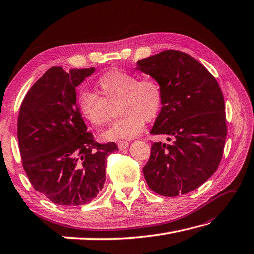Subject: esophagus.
Instances as JSON below:
<instances>
[{"label":"esophagus","instance_id":"obj_1","mask_svg":"<svg viewBox=\"0 0 254 254\" xmlns=\"http://www.w3.org/2000/svg\"><path fill=\"white\" fill-rule=\"evenodd\" d=\"M117 146H118V149H120V150H124L129 146V143L127 141H120L117 143Z\"/></svg>","mask_w":254,"mask_h":254}]
</instances>
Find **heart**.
<instances>
[{
	"label": "heart",
	"instance_id": "heart-1",
	"mask_svg": "<svg viewBox=\"0 0 254 254\" xmlns=\"http://www.w3.org/2000/svg\"><path fill=\"white\" fill-rule=\"evenodd\" d=\"M98 86L104 97L83 90L77 96L80 113L95 126L110 121V104H117L122 117L103 134L106 140L131 139L142 131L144 121L156 120L162 110L164 92L161 83L153 77H142L131 72L112 69L100 76Z\"/></svg>",
	"mask_w": 254,
	"mask_h": 254
}]
</instances>
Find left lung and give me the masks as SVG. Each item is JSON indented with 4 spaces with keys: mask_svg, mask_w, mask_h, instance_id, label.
<instances>
[{
    "mask_svg": "<svg viewBox=\"0 0 254 254\" xmlns=\"http://www.w3.org/2000/svg\"><path fill=\"white\" fill-rule=\"evenodd\" d=\"M137 70L161 83L162 110L152 134H167L169 144L153 142L143 175L154 193L175 197L192 192L218 168L227 124L218 82L198 60L179 50H164L138 60Z\"/></svg>",
    "mask_w": 254,
    "mask_h": 254,
    "instance_id": "1",
    "label": "left lung"
}]
</instances>
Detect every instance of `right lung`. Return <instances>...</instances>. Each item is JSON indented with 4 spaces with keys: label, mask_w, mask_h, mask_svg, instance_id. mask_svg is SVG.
<instances>
[{
    "label": "right lung",
    "mask_w": 254,
    "mask_h": 254,
    "mask_svg": "<svg viewBox=\"0 0 254 254\" xmlns=\"http://www.w3.org/2000/svg\"><path fill=\"white\" fill-rule=\"evenodd\" d=\"M95 68L53 66L22 102L17 138L23 168L36 190L62 206L90 203L105 183L106 159L118 150L87 131L75 89Z\"/></svg>",
    "instance_id": "right-lung-1"
}]
</instances>
